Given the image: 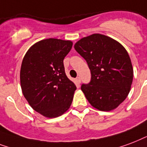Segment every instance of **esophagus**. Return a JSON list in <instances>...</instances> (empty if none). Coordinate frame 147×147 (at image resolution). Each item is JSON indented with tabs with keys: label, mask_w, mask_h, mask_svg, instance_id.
<instances>
[{
	"label": "esophagus",
	"mask_w": 147,
	"mask_h": 147,
	"mask_svg": "<svg viewBox=\"0 0 147 147\" xmlns=\"http://www.w3.org/2000/svg\"><path fill=\"white\" fill-rule=\"evenodd\" d=\"M77 81L78 82V84H80V82H81V80H80V77H77Z\"/></svg>",
	"instance_id": "1"
}]
</instances>
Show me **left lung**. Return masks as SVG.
I'll return each mask as SVG.
<instances>
[{
  "instance_id": "left-lung-1",
  "label": "left lung",
  "mask_w": 147,
  "mask_h": 147,
  "mask_svg": "<svg viewBox=\"0 0 147 147\" xmlns=\"http://www.w3.org/2000/svg\"><path fill=\"white\" fill-rule=\"evenodd\" d=\"M86 60L91 80L81 90L89 103L101 111H111L127 98L131 88L134 69L127 50L111 37L94 34L74 44Z\"/></svg>"
}]
</instances>
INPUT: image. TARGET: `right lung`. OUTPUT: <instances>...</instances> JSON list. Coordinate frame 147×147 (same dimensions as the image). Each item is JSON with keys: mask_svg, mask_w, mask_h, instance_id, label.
Instances as JSON below:
<instances>
[{"mask_svg": "<svg viewBox=\"0 0 147 147\" xmlns=\"http://www.w3.org/2000/svg\"><path fill=\"white\" fill-rule=\"evenodd\" d=\"M72 46L71 40H42L30 47L23 59V94L35 111L47 118L60 117L72 103L77 87L67 77L63 66Z\"/></svg>", "mask_w": 147, "mask_h": 147, "instance_id": "obj_1", "label": "right lung"}]
</instances>
